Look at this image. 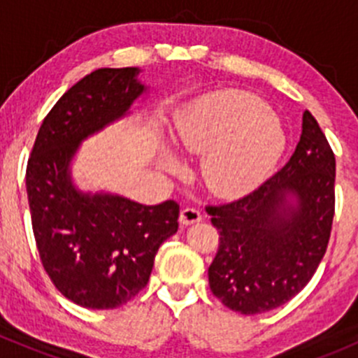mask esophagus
Listing matches in <instances>:
<instances>
[{
	"mask_svg": "<svg viewBox=\"0 0 358 358\" xmlns=\"http://www.w3.org/2000/svg\"><path fill=\"white\" fill-rule=\"evenodd\" d=\"M201 220H202V213L199 209L185 206V208L180 211V222H182L183 225H192V223L201 222Z\"/></svg>",
	"mask_w": 358,
	"mask_h": 358,
	"instance_id": "obj_1",
	"label": "esophagus"
}]
</instances>
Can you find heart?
I'll return each mask as SVG.
<instances>
[{
  "mask_svg": "<svg viewBox=\"0 0 358 358\" xmlns=\"http://www.w3.org/2000/svg\"><path fill=\"white\" fill-rule=\"evenodd\" d=\"M284 131L265 102L243 92H222L199 100L175 128L180 150L201 154V175L218 196H239L262 182L284 149ZM164 168L178 171L171 156Z\"/></svg>",
  "mask_w": 358,
  "mask_h": 358,
  "instance_id": "b5f03b06",
  "label": "heart"
}]
</instances>
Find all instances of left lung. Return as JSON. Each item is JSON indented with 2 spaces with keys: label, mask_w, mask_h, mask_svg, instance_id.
<instances>
[{
  "label": "left lung",
  "mask_w": 358,
  "mask_h": 358,
  "mask_svg": "<svg viewBox=\"0 0 358 358\" xmlns=\"http://www.w3.org/2000/svg\"><path fill=\"white\" fill-rule=\"evenodd\" d=\"M336 159L308 110L292 156L258 189L206 206L220 234L209 265L213 294L243 315L279 308L294 298L326 255L334 218ZM292 193L299 204H287Z\"/></svg>",
  "instance_id": "left-lung-1"
}]
</instances>
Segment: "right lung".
Masks as SVG:
<instances>
[{
  "instance_id": "add662e5",
  "label": "right lung",
  "mask_w": 358,
  "mask_h": 358,
  "mask_svg": "<svg viewBox=\"0 0 358 358\" xmlns=\"http://www.w3.org/2000/svg\"><path fill=\"white\" fill-rule=\"evenodd\" d=\"M138 69H99L69 88L43 119L25 171L32 232L43 268L67 299L112 310L149 282L159 246L178 230L180 206H143L72 189L79 142L121 117L143 93Z\"/></svg>"
}]
</instances>
